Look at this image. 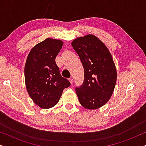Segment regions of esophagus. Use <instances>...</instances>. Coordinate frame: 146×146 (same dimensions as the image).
I'll return each instance as SVG.
<instances>
[{
    "instance_id": "1",
    "label": "esophagus",
    "mask_w": 146,
    "mask_h": 146,
    "mask_svg": "<svg viewBox=\"0 0 146 146\" xmlns=\"http://www.w3.org/2000/svg\"><path fill=\"white\" fill-rule=\"evenodd\" d=\"M69 81H70V82L71 84H72L73 82H74V80H73L72 78H69Z\"/></svg>"
}]
</instances>
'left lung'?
<instances>
[{
	"instance_id": "left-lung-1",
	"label": "left lung",
	"mask_w": 146,
	"mask_h": 146,
	"mask_svg": "<svg viewBox=\"0 0 146 146\" xmlns=\"http://www.w3.org/2000/svg\"><path fill=\"white\" fill-rule=\"evenodd\" d=\"M72 46L84 69L82 85L76 88L80 103L88 110L100 108L110 99L116 83L112 56L106 46L93 35L77 38Z\"/></svg>"
}]
</instances>
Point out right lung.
Segmentation results:
<instances>
[{
    "instance_id": "1",
    "label": "right lung",
    "mask_w": 146,
    "mask_h": 146,
    "mask_svg": "<svg viewBox=\"0 0 146 146\" xmlns=\"http://www.w3.org/2000/svg\"><path fill=\"white\" fill-rule=\"evenodd\" d=\"M64 42L48 38L35 45L28 55L25 67L28 93L37 106L44 109L58 102L64 89L70 83L62 76L55 59Z\"/></svg>"
}]
</instances>
